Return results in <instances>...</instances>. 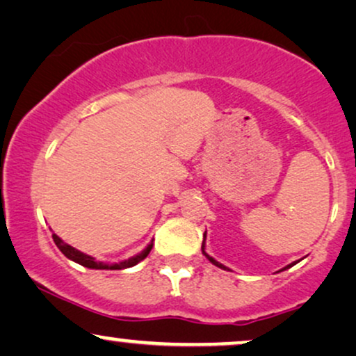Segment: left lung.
<instances>
[{"label": "left lung", "instance_id": "left-lung-1", "mask_svg": "<svg viewBox=\"0 0 356 356\" xmlns=\"http://www.w3.org/2000/svg\"><path fill=\"white\" fill-rule=\"evenodd\" d=\"M202 253H204V254L207 256V258H209V261H210V263H211V264H215V266H218V268H222V269H228V268H225V266H223V264H220V263H218V261H215L213 258H211V256H209V254H207V253H205V235H204V241H202ZM296 263H298V261H294V263H292V264H289V266H286L284 269H289L291 266H294V264H296ZM284 269H282V271H284Z\"/></svg>", "mask_w": 356, "mask_h": 356}]
</instances>
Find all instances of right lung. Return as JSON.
<instances>
[{"label": "right lung", "mask_w": 356, "mask_h": 356, "mask_svg": "<svg viewBox=\"0 0 356 356\" xmlns=\"http://www.w3.org/2000/svg\"><path fill=\"white\" fill-rule=\"evenodd\" d=\"M52 238H54V243H56V245H57V248L60 250L62 253L67 256V258L72 259V261H75V263L82 264V266H85V268H90V269H126V268H131V266H134V264H138L139 261L145 259L146 256L149 254V251L152 250V243H149V245H147V248L145 251H141V253H139V254L133 256V258H129V259H126V261H121L120 264H103V263H97L95 258H92V256L83 254V253H80L79 250L72 248L70 245H67V243L62 241L60 238L56 235V233H54Z\"/></svg>", "instance_id": "add662e5"}]
</instances>
